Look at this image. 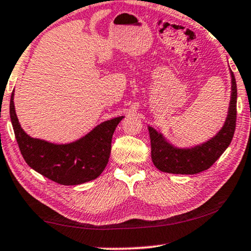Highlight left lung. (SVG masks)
<instances>
[{
	"mask_svg": "<svg viewBox=\"0 0 251 251\" xmlns=\"http://www.w3.org/2000/svg\"><path fill=\"white\" fill-rule=\"evenodd\" d=\"M232 95L228 115L221 131L209 142L193 149L181 150L171 146L162 135L149 126L151 150L154 166L161 171L169 174L194 175L207 170L219 159L232 142L236 125V82L233 72Z\"/></svg>",
	"mask_w": 251,
	"mask_h": 251,
	"instance_id": "obj_1",
	"label": "left lung"
}]
</instances>
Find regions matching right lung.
Listing matches in <instances>:
<instances>
[{
	"label": "right lung",
	"instance_id": "obj_1",
	"mask_svg": "<svg viewBox=\"0 0 251 251\" xmlns=\"http://www.w3.org/2000/svg\"><path fill=\"white\" fill-rule=\"evenodd\" d=\"M10 118L20 153L30 168L61 185H78L96 179L107 166L112 149V137L123 116L108 120L96 126L77 142L56 145L32 138L18 122L10 99Z\"/></svg>",
	"mask_w": 251,
	"mask_h": 251
}]
</instances>
